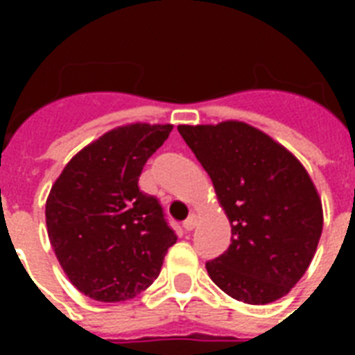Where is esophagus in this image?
<instances>
[{
    "instance_id": "1",
    "label": "esophagus",
    "mask_w": 355,
    "mask_h": 355,
    "mask_svg": "<svg viewBox=\"0 0 355 355\" xmlns=\"http://www.w3.org/2000/svg\"><path fill=\"white\" fill-rule=\"evenodd\" d=\"M182 227H184V230H186V232H191V230L197 227V216H195V214H191V216H189L188 219L182 223Z\"/></svg>"
}]
</instances>
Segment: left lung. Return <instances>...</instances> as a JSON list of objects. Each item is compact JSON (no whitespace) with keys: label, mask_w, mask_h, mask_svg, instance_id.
Wrapping results in <instances>:
<instances>
[{"label":"left lung","mask_w":355,"mask_h":355,"mask_svg":"<svg viewBox=\"0 0 355 355\" xmlns=\"http://www.w3.org/2000/svg\"><path fill=\"white\" fill-rule=\"evenodd\" d=\"M178 132L210 175L232 227L230 247L206 261L211 280L247 304L287 295L322 234V205L308 171L247 123L178 125Z\"/></svg>","instance_id":"8db88e82"}]
</instances>
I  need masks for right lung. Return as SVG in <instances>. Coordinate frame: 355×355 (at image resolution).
<instances>
[{
    "label": "right lung",
    "mask_w": 355,
    "mask_h": 355,
    "mask_svg": "<svg viewBox=\"0 0 355 355\" xmlns=\"http://www.w3.org/2000/svg\"><path fill=\"white\" fill-rule=\"evenodd\" d=\"M173 125L132 123L68 162L46 202L47 236L64 272L99 302H123L158 278L177 234L160 202L138 188L145 162Z\"/></svg>",
    "instance_id": "add662e5"
}]
</instances>
